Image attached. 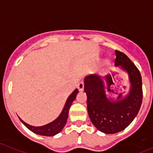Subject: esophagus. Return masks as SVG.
Instances as JSON below:
<instances>
[{
	"instance_id": "esophagus-1",
	"label": "esophagus",
	"mask_w": 153,
	"mask_h": 153,
	"mask_svg": "<svg viewBox=\"0 0 153 153\" xmlns=\"http://www.w3.org/2000/svg\"><path fill=\"white\" fill-rule=\"evenodd\" d=\"M84 84L83 81H81L79 84H78V89L79 91H83L84 90Z\"/></svg>"
}]
</instances>
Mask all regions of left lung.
Wrapping results in <instances>:
<instances>
[{
  "label": "left lung",
  "instance_id": "8db88e82",
  "mask_svg": "<svg viewBox=\"0 0 153 153\" xmlns=\"http://www.w3.org/2000/svg\"><path fill=\"white\" fill-rule=\"evenodd\" d=\"M115 65L120 66L129 75L130 89L124 98L121 93L116 101L106 94L112 92L110 75L105 78L90 75L84 78V91L87 96V111L94 126L101 132L114 134L124 130L138 113L143 99L142 80L139 70L123 52L115 50Z\"/></svg>",
  "mask_w": 153,
  "mask_h": 153
}]
</instances>
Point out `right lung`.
I'll list each match as a JSON object with an SVG mask.
<instances>
[{
    "label": "right lung",
    "instance_id": "1",
    "mask_svg": "<svg viewBox=\"0 0 153 153\" xmlns=\"http://www.w3.org/2000/svg\"><path fill=\"white\" fill-rule=\"evenodd\" d=\"M78 93V89H75L73 91V92L69 95V98H67V102H66L64 109H63L62 112L60 114L59 116L55 121L49 123V124L41 126H33L24 122L20 118L19 119L21 120V121L23 124L28 128L29 130H31L34 133L38 134V135H44V136H53V135L59 133L62 130L63 128L64 127V126H65L68 118V113H69V108H70L71 105H72V102L75 101Z\"/></svg>",
    "mask_w": 153,
    "mask_h": 153
}]
</instances>
